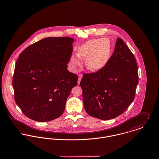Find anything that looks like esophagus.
Returning <instances> with one entry per match:
<instances>
[{"mask_svg": "<svg viewBox=\"0 0 159 159\" xmlns=\"http://www.w3.org/2000/svg\"><path fill=\"white\" fill-rule=\"evenodd\" d=\"M82 78V75H79L78 81H77V84H78V85H79V84H80V80H81Z\"/></svg>", "mask_w": 159, "mask_h": 159, "instance_id": "obj_1", "label": "esophagus"}]
</instances>
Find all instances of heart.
<instances>
[{"label":"heart","instance_id":"heart-1","mask_svg":"<svg viewBox=\"0 0 159 159\" xmlns=\"http://www.w3.org/2000/svg\"><path fill=\"white\" fill-rule=\"evenodd\" d=\"M111 55L110 41L105 38L88 40L78 48V53L72 54L70 65L74 70L82 63L81 58H85V63L89 70H102L108 63Z\"/></svg>","mask_w":159,"mask_h":159}]
</instances>
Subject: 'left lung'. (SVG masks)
I'll use <instances>...</instances> for the list:
<instances>
[{
    "label": "left lung",
    "instance_id": "obj_1",
    "mask_svg": "<svg viewBox=\"0 0 159 159\" xmlns=\"http://www.w3.org/2000/svg\"><path fill=\"white\" fill-rule=\"evenodd\" d=\"M135 58L123 40L118 38L106 66L84 74L80 83L84 106L91 116L108 120L121 115L134 99L139 82Z\"/></svg>",
    "mask_w": 159,
    "mask_h": 159
}]
</instances>
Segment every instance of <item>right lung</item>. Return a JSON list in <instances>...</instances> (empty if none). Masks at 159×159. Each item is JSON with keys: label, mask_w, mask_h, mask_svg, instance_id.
I'll return each mask as SVG.
<instances>
[{"label": "right lung", "mask_w": 159, "mask_h": 159, "mask_svg": "<svg viewBox=\"0 0 159 159\" xmlns=\"http://www.w3.org/2000/svg\"><path fill=\"white\" fill-rule=\"evenodd\" d=\"M74 41L70 37L45 38L19 55L13 79L15 99L28 118L46 122L63 114L78 80L67 70Z\"/></svg>", "instance_id": "1"}]
</instances>
